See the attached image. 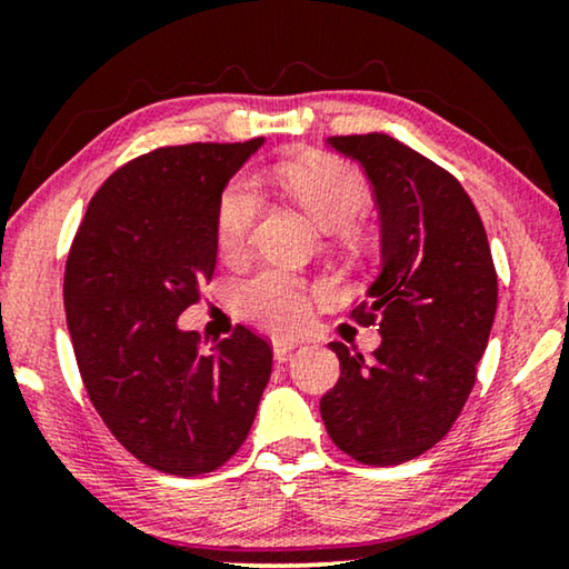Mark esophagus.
<instances>
[{
  "label": "esophagus",
  "instance_id": "1",
  "mask_svg": "<svg viewBox=\"0 0 569 569\" xmlns=\"http://www.w3.org/2000/svg\"><path fill=\"white\" fill-rule=\"evenodd\" d=\"M271 347H274V360H277L279 365H282V362H287V360H290L292 349H295V347H298V345H295V341H292V339H277V341H274V345H271Z\"/></svg>",
  "mask_w": 569,
  "mask_h": 569
}]
</instances>
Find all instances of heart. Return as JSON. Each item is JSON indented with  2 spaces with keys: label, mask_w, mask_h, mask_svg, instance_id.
Returning <instances> with one entry per match:
<instances>
[{
  "label": "heart",
  "mask_w": 569,
  "mask_h": 569,
  "mask_svg": "<svg viewBox=\"0 0 569 569\" xmlns=\"http://www.w3.org/2000/svg\"><path fill=\"white\" fill-rule=\"evenodd\" d=\"M277 181L323 230H347L372 204L365 176L331 154H310L277 166ZM263 197L251 176H238L224 186L217 204V243L222 253H238L251 238ZM316 290L282 269H263L240 284L243 313L271 331H295L308 321Z\"/></svg>",
  "instance_id": "b5f03b06"
}]
</instances>
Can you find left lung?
<instances>
[{"mask_svg": "<svg viewBox=\"0 0 569 569\" xmlns=\"http://www.w3.org/2000/svg\"><path fill=\"white\" fill-rule=\"evenodd\" d=\"M362 166L380 214V274L352 310L378 323L376 360L341 341L321 417L337 448L368 466L422 456L469 399L497 310V271L481 217L448 170L388 134L326 139Z\"/></svg>", "mask_w": 569, "mask_h": 569, "instance_id": "left-lung-1", "label": "left lung"}]
</instances>
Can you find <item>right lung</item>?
I'll return each mask as SVG.
<instances>
[{"instance_id":"1","label":"right lung","mask_w":569,"mask_h":569,"mask_svg":"<svg viewBox=\"0 0 569 569\" xmlns=\"http://www.w3.org/2000/svg\"><path fill=\"white\" fill-rule=\"evenodd\" d=\"M261 144L160 147L127 162L69 248L67 329L92 407L131 456L176 477L238 453L271 376V347L246 326L209 355L178 329L214 274L224 186Z\"/></svg>"}]
</instances>
